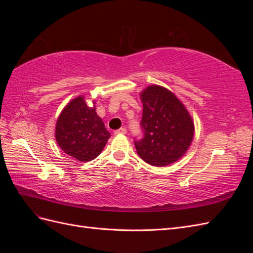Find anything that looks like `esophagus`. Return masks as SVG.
Wrapping results in <instances>:
<instances>
[{
	"instance_id": "obj_1",
	"label": "esophagus",
	"mask_w": 253,
	"mask_h": 253,
	"mask_svg": "<svg viewBox=\"0 0 253 253\" xmlns=\"http://www.w3.org/2000/svg\"><path fill=\"white\" fill-rule=\"evenodd\" d=\"M114 134L119 135V134H126V127H120L119 129H116V131L114 132Z\"/></svg>"
}]
</instances>
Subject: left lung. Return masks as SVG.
<instances>
[{"label": "left lung", "mask_w": 253, "mask_h": 253, "mask_svg": "<svg viewBox=\"0 0 253 253\" xmlns=\"http://www.w3.org/2000/svg\"><path fill=\"white\" fill-rule=\"evenodd\" d=\"M140 97L143 136L134 140L136 151L151 166L170 165L185 154L193 139L192 118L177 97L163 86L151 85Z\"/></svg>", "instance_id": "left-lung-1"}]
</instances>
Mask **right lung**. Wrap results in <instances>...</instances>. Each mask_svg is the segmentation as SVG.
<instances>
[{"label":"right lung","mask_w":253,"mask_h":253,"mask_svg":"<svg viewBox=\"0 0 253 253\" xmlns=\"http://www.w3.org/2000/svg\"><path fill=\"white\" fill-rule=\"evenodd\" d=\"M110 136L95 106H87L82 96L68 103L57 120L56 140L59 147L79 162L96 158Z\"/></svg>","instance_id":"add662e5"}]
</instances>
